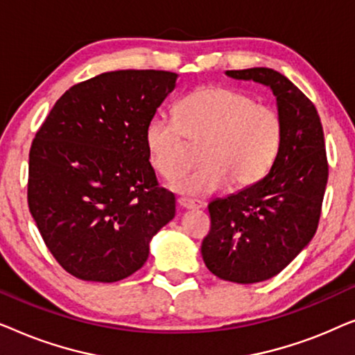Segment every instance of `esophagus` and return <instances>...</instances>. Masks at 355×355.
Listing matches in <instances>:
<instances>
[{
  "label": "esophagus",
  "instance_id": "34e87169",
  "mask_svg": "<svg viewBox=\"0 0 355 355\" xmlns=\"http://www.w3.org/2000/svg\"><path fill=\"white\" fill-rule=\"evenodd\" d=\"M178 205L182 210H198V208H203L202 202L189 200V198H178Z\"/></svg>",
  "mask_w": 355,
  "mask_h": 355
}]
</instances>
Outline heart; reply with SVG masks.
I'll return each mask as SVG.
<instances>
[{
	"instance_id": "b5f03b06",
	"label": "heart",
	"mask_w": 355,
	"mask_h": 355,
	"mask_svg": "<svg viewBox=\"0 0 355 355\" xmlns=\"http://www.w3.org/2000/svg\"><path fill=\"white\" fill-rule=\"evenodd\" d=\"M200 145V166L174 189L200 197L225 186L247 189L263 179L283 142L278 111L230 87L208 85L179 101L176 118L158 114L145 128V147L155 171L174 179L191 163V145Z\"/></svg>"
}]
</instances>
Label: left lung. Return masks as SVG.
<instances>
[{
	"mask_svg": "<svg viewBox=\"0 0 355 355\" xmlns=\"http://www.w3.org/2000/svg\"><path fill=\"white\" fill-rule=\"evenodd\" d=\"M225 74L268 87L283 121V142L268 174L208 205L207 268L225 281L252 284L283 271L315 236L328 182L327 150L317 108L288 77L268 67Z\"/></svg>",
	"mask_w": 355,
	"mask_h": 355,
	"instance_id": "1",
	"label": "left lung"
}]
</instances>
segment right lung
Returning <instances> with one entry per match:
<instances>
[{
  "label": "right lung",
  "instance_id": "right-lung-1",
  "mask_svg": "<svg viewBox=\"0 0 355 355\" xmlns=\"http://www.w3.org/2000/svg\"><path fill=\"white\" fill-rule=\"evenodd\" d=\"M168 71H111L71 87L28 155V208L53 257L84 281L114 283L144 266L176 215L159 187L145 128L176 87Z\"/></svg>",
  "mask_w": 355,
  "mask_h": 355
}]
</instances>
